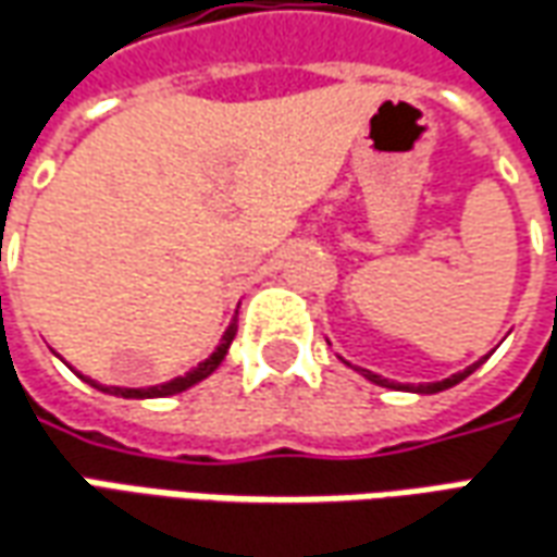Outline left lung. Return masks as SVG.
<instances>
[{"label":"left lung","instance_id":"1","mask_svg":"<svg viewBox=\"0 0 557 557\" xmlns=\"http://www.w3.org/2000/svg\"><path fill=\"white\" fill-rule=\"evenodd\" d=\"M482 361H476V364H470V368H465V371L453 373V376H446V380H441V383H422V386H398V383H388L386 376H380V373H371V371H361L371 383H376V386H386V388H407V392H422V395H431V392H443V388L455 386V383H461L465 376H470V373L480 368Z\"/></svg>","mask_w":557,"mask_h":557}]
</instances>
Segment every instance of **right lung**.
Returning <instances> with one entry per match:
<instances>
[{
  "label": "right lung",
  "mask_w": 557,
  "mask_h": 557,
  "mask_svg": "<svg viewBox=\"0 0 557 557\" xmlns=\"http://www.w3.org/2000/svg\"><path fill=\"white\" fill-rule=\"evenodd\" d=\"M235 334H238V319H232V325L225 329L220 346L213 349L208 359L198 361V368H193V371L184 373V376H174V380L162 383V386L120 388V386H99V383H92V380H87V383L89 386L102 388V392H108V395H116V398H169V395H177V392H184V388L201 383L205 376H211V373L220 368V361L225 359V352H228V346H232V341H235Z\"/></svg>",
  "instance_id": "1"
}]
</instances>
